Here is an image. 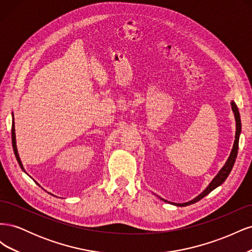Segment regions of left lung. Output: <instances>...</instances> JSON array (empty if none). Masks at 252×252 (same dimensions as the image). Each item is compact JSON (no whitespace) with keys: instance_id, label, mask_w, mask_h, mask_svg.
I'll return each mask as SVG.
<instances>
[{"instance_id":"1","label":"left lung","mask_w":252,"mask_h":252,"mask_svg":"<svg viewBox=\"0 0 252 252\" xmlns=\"http://www.w3.org/2000/svg\"><path fill=\"white\" fill-rule=\"evenodd\" d=\"M232 105V110L234 112V117H235V122H236V131H235V140H234V144H233V148L231 150V154L230 157L228 158L226 164L223 166V168L220 170V172L217 174V177L212 180V182L209 184V186L206 188L204 191L200 194L197 195L195 199L189 201L187 203H183V204H174L177 206H188V205H191L193 203H196L197 201L202 200L204 196L207 195L208 193H210L213 189H216L218 186H220V184H223V182L227 179L228 175H229L232 167L234 165L235 162V158L236 156H238V150H239V138H240V133H241V118H240V112H239V108L238 106L235 105V103H231ZM163 200V199H162ZM165 201V200H163ZM166 202V201H165Z\"/></svg>"}]
</instances>
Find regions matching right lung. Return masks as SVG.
<instances>
[{
  "mask_svg": "<svg viewBox=\"0 0 252 252\" xmlns=\"http://www.w3.org/2000/svg\"><path fill=\"white\" fill-rule=\"evenodd\" d=\"M11 141H12V147H13V152H14V156H16L17 158V161L20 165L21 168L24 170V168H23V165H22V162L20 159V157H19V154H18V149H17V144H16V132H14V121L12 119V127H11Z\"/></svg>",
  "mask_w": 252,
  "mask_h": 252,
  "instance_id": "right-lung-1",
  "label": "right lung"
}]
</instances>
